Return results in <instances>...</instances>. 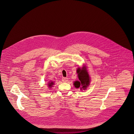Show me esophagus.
Returning <instances> with one entry per match:
<instances>
[{
  "mask_svg": "<svg viewBox=\"0 0 134 134\" xmlns=\"http://www.w3.org/2000/svg\"><path fill=\"white\" fill-rule=\"evenodd\" d=\"M62 81L63 82H65L68 81V78L66 77H63L62 78Z\"/></svg>",
  "mask_w": 134,
  "mask_h": 134,
  "instance_id": "34e87169",
  "label": "esophagus"
}]
</instances>
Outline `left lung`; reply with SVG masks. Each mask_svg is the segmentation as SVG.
I'll return each instance as SVG.
<instances>
[{"label": "left lung", "mask_w": 134, "mask_h": 134, "mask_svg": "<svg viewBox=\"0 0 134 134\" xmlns=\"http://www.w3.org/2000/svg\"><path fill=\"white\" fill-rule=\"evenodd\" d=\"M78 74V81H75L74 82V85L75 88H80L81 90H86L90 84V79L89 75L87 72V68L83 66L82 68H78L77 70Z\"/></svg>", "instance_id": "obj_1"}]
</instances>
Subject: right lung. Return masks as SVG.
Returning a JSON list of instances; mask_svg holds the SVG:
<instances>
[{
    "label": "right lung",
    "mask_w": 134,
    "mask_h": 134,
    "mask_svg": "<svg viewBox=\"0 0 134 134\" xmlns=\"http://www.w3.org/2000/svg\"><path fill=\"white\" fill-rule=\"evenodd\" d=\"M54 84V82L52 81L51 82H49V83H48V87H49V88H51V87H53L52 86H53Z\"/></svg>",
    "instance_id": "obj_1"
}]
</instances>
